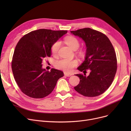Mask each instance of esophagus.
Instances as JSON below:
<instances>
[{
    "mask_svg": "<svg viewBox=\"0 0 131 131\" xmlns=\"http://www.w3.org/2000/svg\"><path fill=\"white\" fill-rule=\"evenodd\" d=\"M64 75H65V76H66V77H71V75H72V74L67 73V72H64Z\"/></svg>",
    "mask_w": 131,
    "mask_h": 131,
    "instance_id": "34e87169",
    "label": "esophagus"
}]
</instances>
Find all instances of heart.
Masks as SVG:
<instances>
[{"instance_id": "b5f03b06", "label": "heart", "mask_w": 131, "mask_h": 131, "mask_svg": "<svg viewBox=\"0 0 131 131\" xmlns=\"http://www.w3.org/2000/svg\"><path fill=\"white\" fill-rule=\"evenodd\" d=\"M65 43L69 46L73 50H77L79 46L80 42L77 38L73 36H68L65 39ZM60 46V42L59 41L54 42L51 48V51L53 55L55 56L58 53L59 48ZM79 54L80 56H83L84 52L82 50L79 51ZM78 65V61L75 59H62L57 61L54 64V66L58 69L63 70L65 72H70L73 68Z\"/></svg>"}]
</instances>
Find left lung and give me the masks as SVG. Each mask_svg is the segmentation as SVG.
<instances>
[{
  "instance_id": "left-lung-1",
  "label": "left lung",
  "mask_w": 131,
  "mask_h": 131,
  "mask_svg": "<svg viewBox=\"0 0 131 131\" xmlns=\"http://www.w3.org/2000/svg\"><path fill=\"white\" fill-rule=\"evenodd\" d=\"M85 43V60L78 67L84 75L78 74L79 84L74 87L78 92L85 97H97L109 88L117 71V58L114 48L105 34L90 28L71 31ZM89 69L86 76L84 72Z\"/></svg>"
}]
</instances>
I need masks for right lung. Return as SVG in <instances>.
Masks as SVG:
<instances>
[{
  "label": "right lung",
  "mask_w": 131,
  "mask_h": 131,
  "mask_svg": "<svg viewBox=\"0 0 131 131\" xmlns=\"http://www.w3.org/2000/svg\"><path fill=\"white\" fill-rule=\"evenodd\" d=\"M67 31L39 29L24 35L19 40L12 62L15 80L23 93L33 98H43L52 92L64 73L42 67V61L51 55V48Z\"/></svg>",
  "instance_id": "1"
}]
</instances>
